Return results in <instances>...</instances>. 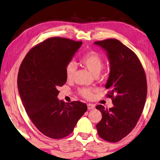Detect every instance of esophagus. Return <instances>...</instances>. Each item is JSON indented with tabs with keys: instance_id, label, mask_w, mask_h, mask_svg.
Returning a JSON list of instances; mask_svg holds the SVG:
<instances>
[{
	"instance_id": "esophagus-1",
	"label": "esophagus",
	"mask_w": 160,
	"mask_h": 160,
	"mask_svg": "<svg viewBox=\"0 0 160 160\" xmlns=\"http://www.w3.org/2000/svg\"><path fill=\"white\" fill-rule=\"evenodd\" d=\"M87 107H88V109H94L95 108V105L92 104H88Z\"/></svg>"
}]
</instances>
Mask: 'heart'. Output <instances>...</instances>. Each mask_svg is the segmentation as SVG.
<instances>
[{"label":"heart","instance_id":"heart-1","mask_svg":"<svg viewBox=\"0 0 160 160\" xmlns=\"http://www.w3.org/2000/svg\"><path fill=\"white\" fill-rule=\"evenodd\" d=\"M80 61L89 72L94 75H97L100 73L104 66V61L99 53L92 51L83 54L80 58ZM76 72V66L73 61L68 63L66 66L65 73L67 80H72ZM94 90L92 88H83L79 90L80 94L87 99H92Z\"/></svg>","mask_w":160,"mask_h":160}]
</instances>
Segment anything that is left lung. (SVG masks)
I'll return each mask as SVG.
<instances>
[{"label": "left lung", "mask_w": 160, "mask_h": 160, "mask_svg": "<svg viewBox=\"0 0 160 160\" xmlns=\"http://www.w3.org/2000/svg\"><path fill=\"white\" fill-rule=\"evenodd\" d=\"M94 44L107 51L110 73L105 87L114 104L109 109L96 107L102 114L97 132L106 141L117 142L132 132L143 111L147 94L145 72L137 56L119 40L109 38Z\"/></svg>", "instance_id": "obj_1"}]
</instances>
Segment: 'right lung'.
<instances>
[{
    "mask_svg": "<svg viewBox=\"0 0 160 160\" xmlns=\"http://www.w3.org/2000/svg\"><path fill=\"white\" fill-rule=\"evenodd\" d=\"M82 41L53 37L32 48L19 68L18 88L22 104L36 128L52 139L72 133L87 106L58 100L57 88L66 82L65 68Z\"/></svg>",
    "mask_w": 160,
    "mask_h": 160,
    "instance_id": "1",
    "label": "right lung"
}]
</instances>
